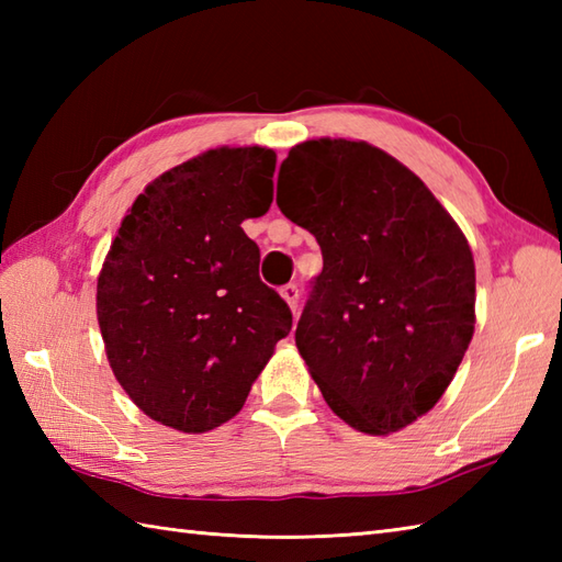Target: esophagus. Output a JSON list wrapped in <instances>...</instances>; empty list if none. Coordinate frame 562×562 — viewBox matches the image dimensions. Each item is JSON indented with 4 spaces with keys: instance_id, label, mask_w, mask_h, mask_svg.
Here are the masks:
<instances>
[{
    "instance_id": "esophagus-1",
    "label": "esophagus",
    "mask_w": 562,
    "mask_h": 562,
    "mask_svg": "<svg viewBox=\"0 0 562 562\" xmlns=\"http://www.w3.org/2000/svg\"><path fill=\"white\" fill-rule=\"evenodd\" d=\"M280 294L284 296V302L290 304L292 312H296V306H300V288H296V284H284Z\"/></svg>"
}]
</instances>
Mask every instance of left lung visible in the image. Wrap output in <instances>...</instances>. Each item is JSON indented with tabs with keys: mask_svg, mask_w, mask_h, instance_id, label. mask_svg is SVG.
<instances>
[{
	"mask_svg": "<svg viewBox=\"0 0 562 562\" xmlns=\"http://www.w3.org/2000/svg\"><path fill=\"white\" fill-rule=\"evenodd\" d=\"M278 207L324 256L294 340L330 411L367 435L411 425L441 398L473 338L465 236L420 178L367 142L290 149Z\"/></svg>",
	"mask_w": 562,
	"mask_h": 562,
	"instance_id": "obj_1",
	"label": "left lung"
}]
</instances>
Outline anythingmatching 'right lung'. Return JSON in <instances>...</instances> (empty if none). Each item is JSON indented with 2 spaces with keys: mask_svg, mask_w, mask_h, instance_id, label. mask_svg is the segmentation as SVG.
I'll use <instances>...</instances> for the list:
<instances>
[{
  "mask_svg": "<svg viewBox=\"0 0 562 562\" xmlns=\"http://www.w3.org/2000/svg\"><path fill=\"white\" fill-rule=\"evenodd\" d=\"M274 151L222 147L145 188L99 274L115 379L151 420L207 432L229 420L292 330L241 222L272 202Z\"/></svg>",
  "mask_w": 562,
  "mask_h": 562,
  "instance_id": "1",
  "label": "right lung"
}]
</instances>
